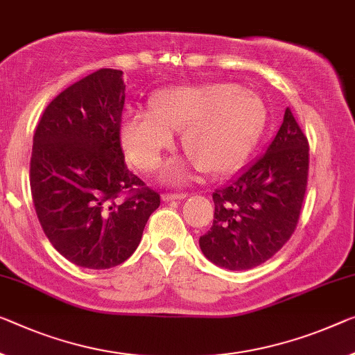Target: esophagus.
Wrapping results in <instances>:
<instances>
[{"instance_id": "34e87169", "label": "esophagus", "mask_w": 355, "mask_h": 355, "mask_svg": "<svg viewBox=\"0 0 355 355\" xmlns=\"http://www.w3.org/2000/svg\"><path fill=\"white\" fill-rule=\"evenodd\" d=\"M185 196H187V193L185 192H179V193L168 192V193H163L162 198H163V201H174V200H184Z\"/></svg>"}]
</instances>
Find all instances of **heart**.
Listing matches in <instances>:
<instances>
[{
  "mask_svg": "<svg viewBox=\"0 0 355 355\" xmlns=\"http://www.w3.org/2000/svg\"><path fill=\"white\" fill-rule=\"evenodd\" d=\"M265 114L263 101L236 84L168 87L150 98V112H123L121 141L130 160L150 171L173 147V133L184 129L185 154L205 174L219 176L243 162L263 128ZM166 178L182 179V166L171 165Z\"/></svg>",
  "mask_w": 355,
  "mask_h": 355,
  "instance_id": "b5f03b06",
  "label": "heart"
}]
</instances>
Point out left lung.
<instances>
[{
    "label": "left lung",
    "instance_id": "left-lung-1",
    "mask_svg": "<svg viewBox=\"0 0 355 355\" xmlns=\"http://www.w3.org/2000/svg\"><path fill=\"white\" fill-rule=\"evenodd\" d=\"M308 168V139L287 107L263 154L212 193L214 220L200 236L205 257L233 271L271 259L295 232Z\"/></svg>",
    "mask_w": 355,
    "mask_h": 355
}]
</instances>
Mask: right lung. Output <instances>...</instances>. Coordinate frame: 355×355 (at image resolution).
Wrapping results in <instances>:
<instances>
[{
    "label": "right lung",
    "mask_w": 355,
    "mask_h": 355,
    "mask_svg": "<svg viewBox=\"0 0 355 355\" xmlns=\"http://www.w3.org/2000/svg\"><path fill=\"white\" fill-rule=\"evenodd\" d=\"M122 74L103 68L68 87L46 107L33 136L37 219L52 246L83 268L123 263L160 206V195L125 165Z\"/></svg>",
    "instance_id": "right-lung-1"
}]
</instances>
